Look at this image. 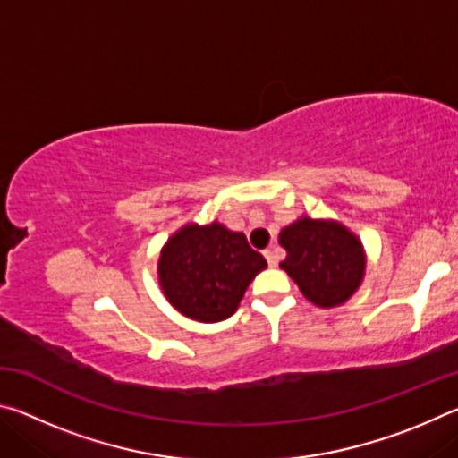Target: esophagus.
I'll return each instance as SVG.
<instances>
[{"instance_id":"obj_1","label":"esophagus","mask_w":458,"mask_h":458,"mask_svg":"<svg viewBox=\"0 0 458 458\" xmlns=\"http://www.w3.org/2000/svg\"><path fill=\"white\" fill-rule=\"evenodd\" d=\"M265 257H267L268 267H276L278 265V252H276L275 246L268 248V250H265Z\"/></svg>"}]
</instances>
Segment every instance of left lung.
<instances>
[{
    "instance_id": "left-lung-1",
    "label": "left lung",
    "mask_w": 458,
    "mask_h": 458,
    "mask_svg": "<svg viewBox=\"0 0 458 458\" xmlns=\"http://www.w3.org/2000/svg\"><path fill=\"white\" fill-rule=\"evenodd\" d=\"M278 244L286 250L281 268L317 307L347 303L366 276V248L337 220L301 216L281 230Z\"/></svg>"
}]
</instances>
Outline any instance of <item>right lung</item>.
I'll return each mask as SVG.
<instances>
[{
	"instance_id": "add662e5",
	"label": "right lung",
	"mask_w": 458,
	"mask_h": 458,
	"mask_svg": "<svg viewBox=\"0 0 458 458\" xmlns=\"http://www.w3.org/2000/svg\"><path fill=\"white\" fill-rule=\"evenodd\" d=\"M267 260L252 250L242 232L218 220L190 222L161 248L157 278L165 299L182 315L199 323L228 319L242 301L248 284Z\"/></svg>"
}]
</instances>
